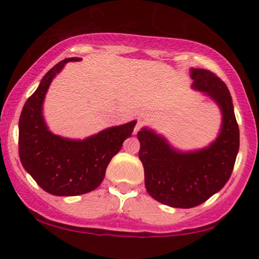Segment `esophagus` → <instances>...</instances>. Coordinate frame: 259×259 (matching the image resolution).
Returning <instances> with one entry per match:
<instances>
[{"mask_svg": "<svg viewBox=\"0 0 259 259\" xmlns=\"http://www.w3.org/2000/svg\"><path fill=\"white\" fill-rule=\"evenodd\" d=\"M142 126H144V121H142L141 119L138 120V123H136L135 127H134V134H138V133H139V130L141 129Z\"/></svg>", "mask_w": 259, "mask_h": 259, "instance_id": "1", "label": "esophagus"}]
</instances>
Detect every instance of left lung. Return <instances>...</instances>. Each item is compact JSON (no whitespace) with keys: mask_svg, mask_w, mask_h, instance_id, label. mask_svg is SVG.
I'll list each match as a JSON object with an SVG mask.
<instances>
[{"mask_svg":"<svg viewBox=\"0 0 259 259\" xmlns=\"http://www.w3.org/2000/svg\"><path fill=\"white\" fill-rule=\"evenodd\" d=\"M197 90L206 92L223 113L222 132L204 150L180 153L146 127L138 133L139 158L145 169V186L156 201L175 208H192L223 189L233 173L240 132L233 100L224 81L207 69H192Z\"/></svg>","mask_w":259,"mask_h":259,"instance_id":"left-lung-1","label":"left lung"}]
</instances>
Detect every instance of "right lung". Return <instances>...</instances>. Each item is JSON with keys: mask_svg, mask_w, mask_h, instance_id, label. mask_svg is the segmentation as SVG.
Segmentation results:
<instances>
[{"mask_svg": "<svg viewBox=\"0 0 259 259\" xmlns=\"http://www.w3.org/2000/svg\"><path fill=\"white\" fill-rule=\"evenodd\" d=\"M79 59L67 58L50 69L26 100L19 118L20 162L41 189L55 196H78L100 186L109 162L136 124L130 121L109 127L82 141L59 138L49 132L42 118L47 89L67 62Z\"/></svg>", "mask_w": 259, "mask_h": 259, "instance_id": "1", "label": "right lung"}]
</instances>
